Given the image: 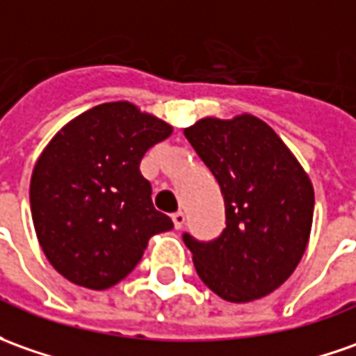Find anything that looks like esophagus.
Segmentation results:
<instances>
[{"mask_svg":"<svg viewBox=\"0 0 356 356\" xmlns=\"http://www.w3.org/2000/svg\"><path fill=\"white\" fill-rule=\"evenodd\" d=\"M171 218H173V226H175V229L183 228V224H185V212H181V210H179V212H175Z\"/></svg>","mask_w":356,"mask_h":356,"instance_id":"1","label":"esophagus"}]
</instances>
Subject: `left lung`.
<instances>
[{"label": "left lung", "instance_id": "1", "mask_svg": "<svg viewBox=\"0 0 356 356\" xmlns=\"http://www.w3.org/2000/svg\"><path fill=\"white\" fill-rule=\"evenodd\" d=\"M185 136L220 185L226 228L212 241L185 234L200 280L228 302L277 290L310 239L314 187L273 128L253 115L200 118Z\"/></svg>", "mask_w": 356, "mask_h": 356}]
</instances>
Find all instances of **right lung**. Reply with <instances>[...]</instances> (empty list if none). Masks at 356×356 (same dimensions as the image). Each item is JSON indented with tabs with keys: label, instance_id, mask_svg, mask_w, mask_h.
<instances>
[{
	"label": "right lung",
	"instance_id": "obj_1",
	"mask_svg": "<svg viewBox=\"0 0 356 356\" xmlns=\"http://www.w3.org/2000/svg\"><path fill=\"white\" fill-rule=\"evenodd\" d=\"M171 132L165 120L115 101L70 120L42 149L31 177V214L46 259L70 282L115 286L140 263L149 238L173 228L140 173L144 154Z\"/></svg>",
	"mask_w": 356,
	"mask_h": 356
}]
</instances>
